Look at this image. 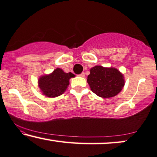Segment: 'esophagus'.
I'll use <instances>...</instances> for the list:
<instances>
[{
  "mask_svg": "<svg viewBox=\"0 0 157 157\" xmlns=\"http://www.w3.org/2000/svg\"><path fill=\"white\" fill-rule=\"evenodd\" d=\"M78 76H79V77H82V78H84V77H85V73H84V72H82L81 74H79Z\"/></svg>",
  "mask_w": 157,
  "mask_h": 157,
  "instance_id": "obj_1",
  "label": "esophagus"
}]
</instances>
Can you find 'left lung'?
Instances as JSON below:
<instances>
[{"label": "left lung", "instance_id": "1", "mask_svg": "<svg viewBox=\"0 0 157 157\" xmlns=\"http://www.w3.org/2000/svg\"><path fill=\"white\" fill-rule=\"evenodd\" d=\"M87 80L92 91L102 98L117 95L124 85L123 75L118 70L98 65L90 69Z\"/></svg>", "mask_w": 157, "mask_h": 157}]
</instances>
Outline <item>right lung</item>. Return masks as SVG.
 I'll return each mask as SVG.
<instances>
[{
	"mask_svg": "<svg viewBox=\"0 0 157 157\" xmlns=\"http://www.w3.org/2000/svg\"><path fill=\"white\" fill-rule=\"evenodd\" d=\"M74 77L72 72L66 73L60 68H57L49 75L42 76L39 79V87L45 96L56 98L65 91L70 79Z\"/></svg>",
	"mask_w": 157,
	"mask_h": 157,
	"instance_id": "add662e5",
	"label": "right lung"
}]
</instances>
